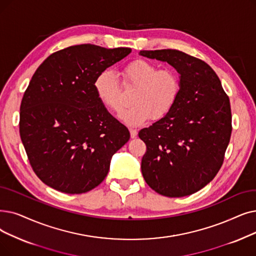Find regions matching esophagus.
<instances>
[{
    "label": "esophagus",
    "mask_w": 256,
    "mask_h": 256,
    "mask_svg": "<svg viewBox=\"0 0 256 256\" xmlns=\"http://www.w3.org/2000/svg\"><path fill=\"white\" fill-rule=\"evenodd\" d=\"M137 132H137L136 128H130V137H132V138H135V137L137 136Z\"/></svg>",
    "instance_id": "obj_1"
}]
</instances>
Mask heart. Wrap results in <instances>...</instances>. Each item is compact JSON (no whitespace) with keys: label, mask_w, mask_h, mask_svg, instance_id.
<instances>
[{"label":"heart","mask_w":256,"mask_h":256,"mask_svg":"<svg viewBox=\"0 0 256 256\" xmlns=\"http://www.w3.org/2000/svg\"><path fill=\"white\" fill-rule=\"evenodd\" d=\"M122 84L134 88L132 104L120 114V118L132 126L142 124L150 117L162 119L174 106L182 88L180 74L172 68H160L154 62L138 58L122 66ZM95 92L102 104L115 113L124 106V91L113 72L99 73L94 82Z\"/></svg>","instance_id":"obj_1"}]
</instances>
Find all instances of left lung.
Instances as JSON below:
<instances>
[{
	"label": "left lung",
	"instance_id": "obj_1",
	"mask_svg": "<svg viewBox=\"0 0 256 256\" xmlns=\"http://www.w3.org/2000/svg\"><path fill=\"white\" fill-rule=\"evenodd\" d=\"M140 54L168 62L182 80L170 112L138 134L146 146L143 178L162 196L192 194L212 181L223 165L232 130L229 97L216 73L202 60L174 49Z\"/></svg>",
	"mask_w": 256,
	"mask_h": 256
}]
</instances>
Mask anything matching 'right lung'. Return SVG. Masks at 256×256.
<instances>
[{
	"mask_svg": "<svg viewBox=\"0 0 256 256\" xmlns=\"http://www.w3.org/2000/svg\"><path fill=\"white\" fill-rule=\"evenodd\" d=\"M130 48L84 44L52 53L36 69L20 108V135L33 172L58 192L100 184L112 156L130 139L95 92L97 75Z\"/></svg>",
	"mask_w": 256,
	"mask_h": 256,
	"instance_id": "obj_1",
	"label": "right lung"
}]
</instances>
